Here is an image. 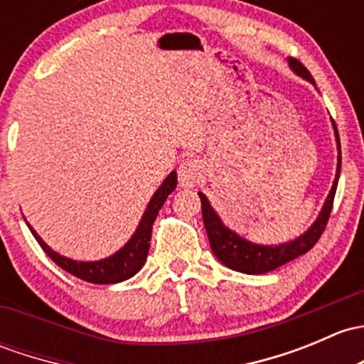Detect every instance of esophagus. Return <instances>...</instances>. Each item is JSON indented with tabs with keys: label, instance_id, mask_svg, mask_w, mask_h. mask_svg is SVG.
<instances>
[{
	"label": "esophagus",
	"instance_id": "1",
	"mask_svg": "<svg viewBox=\"0 0 364 364\" xmlns=\"http://www.w3.org/2000/svg\"><path fill=\"white\" fill-rule=\"evenodd\" d=\"M202 176V166L198 160L186 159L179 164L178 167V179L183 188H193Z\"/></svg>",
	"mask_w": 364,
	"mask_h": 364
}]
</instances>
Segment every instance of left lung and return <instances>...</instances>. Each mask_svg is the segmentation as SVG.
<instances>
[{
  "label": "left lung",
  "mask_w": 364,
  "mask_h": 364,
  "mask_svg": "<svg viewBox=\"0 0 364 364\" xmlns=\"http://www.w3.org/2000/svg\"><path fill=\"white\" fill-rule=\"evenodd\" d=\"M288 66L294 75L307 80L309 83H312V85L316 87V82H314L312 75L309 73V70L304 66V64L298 63V60L293 59V57H288ZM331 127H333L336 150H338L333 185H331L330 193H328L326 200H324L323 208H321V211L317 214L316 220H314V223L307 228V230L301 233V235L294 237L293 240H288V242H281V244L251 242V240H247L246 237L239 235V233L232 230L230 227H227V225L223 223V220L220 218V214L214 211L208 195L198 192V197H200V202H202V220H204V227H205V232H208L211 251L225 267L235 270V272L259 275V274L272 272V270L286 265V263L291 262V259L298 258V256L305 255V252L312 250V246L317 242V239H319L321 233H323L324 227H326L328 218H330L331 205H333V198L336 192V185H338V178H340V166H342L338 131H336V125L333 120H331Z\"/></svg>",
  "instance_id": "left-lung-1"
}]
</instances>
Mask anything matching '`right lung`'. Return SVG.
<instances>
[{
    "instance_id": "right-lung-1",
    "label": "right lung",
    "mask_w": 364,
    "mask_h": 364,
    "mask_svg": "<svg viewBox=\"0 0 364 364\" xmlns=\"http://www.w3.org/2000/svg\"><path fill=\"white\" fill-rule=\"evenodd\" d=\"M176 185H178V174L176 171H172L169 176L162 181V185L156 188V192L153 193V197L148 202L146 209H144L143 216H141L139 225L134 230L131 239L124 244L118 251H114L113 255L106 256V258L94 259V262H78V259L68 258V256L59 255L38 235L36 230L26 221V225L29 227L31 233L34 235V239L38 240L43 251L60 267L63 270L70 272L75 277L82 279V281L92 282V284H117V282L127 281L132 275H136L143 269L144 262L148 258V251H150V240H151V227L153 221H155L156 214H159L160 208L164 205V202L167 200V197L174 192Z\"/></svg>"
}]
</instances>
